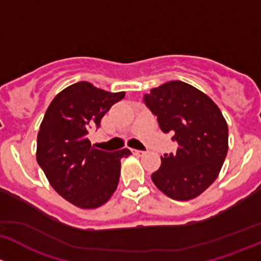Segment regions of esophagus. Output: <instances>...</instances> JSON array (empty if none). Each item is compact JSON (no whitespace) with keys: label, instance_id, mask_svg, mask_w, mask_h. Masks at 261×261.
I'll return each instance as SVG.
<instances>
[{"label":"esophagus","instance_id":"obj_1","mask_svg":"<svg viewBox=\"0 0 261 261\" xmlns=\"http://www.w3.org/2000/svg\"><path fill=\"white\" fill-rule=\"evenodd\" d=\"M132 152H133V154H136V155H143L144 153V150H139V149H132Z\"/></svg>","mask_w":261,"mask_h":261}]
</instances>
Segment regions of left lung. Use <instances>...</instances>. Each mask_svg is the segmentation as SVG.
<instances>
[{"instance_id":"left-lung-1","label":"left lung","mask_w":261,"mask_h":261,"mask_svg":"<svg viewBox=\"0 0 261 261\" xmlns=\"http://www.w3.org/2000/svg\"><path fill=\"white\" fill-rule=\"evenodd\" d=\"M143 103L177 143L176 152L161 157L152 181L173 200L197 197L214 184L227 154L229 128L219 107L179 80L144 94Z\"/></svg>"}]
</instances>
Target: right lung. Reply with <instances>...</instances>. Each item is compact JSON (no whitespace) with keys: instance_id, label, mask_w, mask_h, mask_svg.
Masks as SVG:
<instances>
[{"instance_id":"right-lung-1","label":"right lung","mask_w":261,"mask_h":261,"mask_svg":"<svg viewBox=\"0 0 261 261\" xmlns=\"http://www.w3.org/2000/svg\"><path fill=\"white\" fill-rule=\"evenodd\" d=\"M125 93H108L79 82L51 101L37 134V163L54 190L82 208L106 203L117 190L120 158L128 148L106 152L91 146L89 134Z\"/></svg>"}]
</instances>
